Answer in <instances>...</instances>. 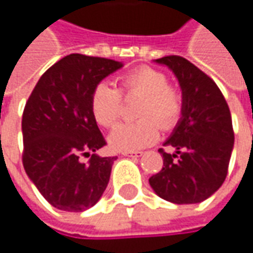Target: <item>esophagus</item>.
I'll return each instance as SVG.
<instances>
[{
    "instance_id": "34e87169",
    "label": "esophagus",
    "mask_w": 253,
    "mask_h": 253,
    "mask_svg": "<svg viewBox=\"0 0 253 253\" xmlns=\"http://www.w3.org/2000/svg\"><path fill=\"white\" fill-rule=\"evenodd\" d=\"M122 155L124 156H129V158H139V156H142L143 155V152L141 151H132V152H122Z\"/></svg>"
}]
</instances>
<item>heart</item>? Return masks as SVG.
Instances as JSON below:
<instances>
[{
    "label": "heart",
    "mask_w": 253,
    "mask_h": 253,
    "mask_svg": "<svg viewBox=\"0 0 253 253\" xmlns=\"http://www.w3.org/2000/svg\"><path fill=\"white\" fill-rule=\"evenodd\" d=\"M122 94L125 97L141 95L136 108L139 120L125 122L114 128L108 136L110 145L120 151H136L158 141L161 126L171 129L183 115V95L179 88L169 85V77L153 67H138L124 74L120 88L112 84L98 83L92 90L90 108L101 126L110 128L120 120Z\"/></svg>",
    "instance_id": "b5f03b06"
}]
</instances>
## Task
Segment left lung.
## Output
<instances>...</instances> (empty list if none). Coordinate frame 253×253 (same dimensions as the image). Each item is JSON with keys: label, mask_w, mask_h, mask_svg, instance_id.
Wrapping results in <instances>:
<instances>
[{"label": "left lung", "mask_w": 253, "mask_h": 253, "mask_svg": "<svg viewBox=\"0 0 253 253\" xmlns=\"http://www.w3.org/2000/svg\"><path fill=\"white\" fill-rule=\"evenodd\" d=\"M176 74L183 94V115L163 148V168L149 179L155 193L174 204L209 199L228 173L234 129L228 104L214 80L181 56L156 59Z\"/></svg>", "instance_id": "1"}]
</instances>
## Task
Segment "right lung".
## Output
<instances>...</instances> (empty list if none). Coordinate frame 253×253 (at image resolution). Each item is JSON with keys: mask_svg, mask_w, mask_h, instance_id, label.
<instances>
[{"mask_svg": "<svg viewBox=\"0 0 253 253\" xmlns=\"http://www.w3.org/2000/svg\"><path fill=\"white\" fill-rule=\"evenodd\" d=\"M122 63L73 53L49 67L22 114V163L49 204L82 212L92 207L110 181L115 156L94 152L107 145L90 108L95 85ZM90 157L87 162L81 156Z\"/></svg>", "mask_w": 253, "mask_h": 253, "instance_id": "add662e5", "label": "right lung"}]
</instances>
